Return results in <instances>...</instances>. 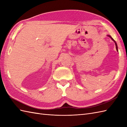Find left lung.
Here are the masks:
<instances>
[{
    "mask_svg": "<svg viewBox=\"0 0 127 127\" xmlns=\"http://www.w3.org/2000/svg\"><path fill=\"white\" fill-rule=\"evenodd\" d=\"M108 36H109L110 37V38H111L112 40H113V41H114V42H115V45H116V50H117V51H118V47H117V44H116V41H115V40H114V39H113V38H112V37H111V36H110V35H108Z\"/></svg>",
    "mask_w": 127,
    "mask_h": 127,
    "instance_id": "left-lung-1",
    "label": "left lung"
}]
</instances>
